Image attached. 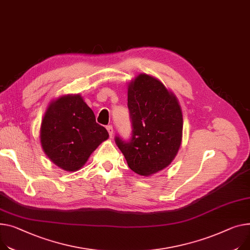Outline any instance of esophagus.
<instances>
[{
	"instance_id": "1",
	"label": "esophagus",
	"mask_w": 250,
	"mask_h": 250,
	"mask_svg": "<svg viewBox=\"0 0 250 250\" xmlns=\"http://www.w3.org/2000/svg\"><path fill=\"white\" fill-rule=\"evenodd\" d=\"M106 129H107V131H108V134H109V137L110 138H112V136H113V127H112V125H107L106 126Z\"/></svg>"
}]
</instances>
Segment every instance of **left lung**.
<instances>
[{"label":"left lung","instance_id":"left-lung-1","mask_svg":"<svg viewBox=\"0 0 250 250\" xmlns=\"http://www.w3.org/2000/svg\"><path fill=\"white\" fill-rule=\"evenodd\" d=\"M132 125L129 141L115 137L130 170L151 176L167 168L182 143L183 114L178 99L157 78L139 74L127 88Z\"/></svg>","mask_w":250,"mask_h":250}]
</instances>
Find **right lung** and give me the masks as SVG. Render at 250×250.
<instances>
[{
  "mask_svg": "<svg viewBox=\"0 0 250 250\" xmlns=\"http://www.w3.org/2000/svg\"><path fill=\"white\" fill-rule=\"evenodd\" d=\"M107 139V130L95 122L92 109L79 94L63 95L50 103L41 123L43 151L67 172L79 170Z\"/></svg>",
  "mask_w": 250,
  "mask_h": 250,
  "instance_id": "add662e5",
  "label": "right lung"
}]
</instances>
